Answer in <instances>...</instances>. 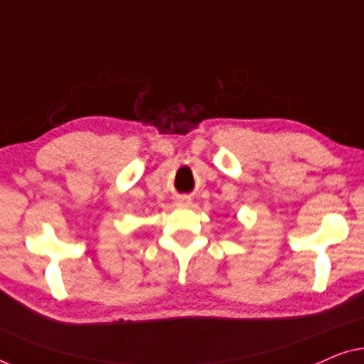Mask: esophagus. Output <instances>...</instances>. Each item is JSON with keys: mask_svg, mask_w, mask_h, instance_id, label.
Wrapping results in <instances>:
<instances>
[{"mask_svg": "<svg viewBox=\"0 0 364 364\" xmlns=\"http://www.w3.org/2000/svg\"><path fill=\"white\" fill-rule=\"evenodd\" d=\"M177 203H178V205H188V203H191V198L186 197V196H182V197L177 198Z\"/></svg>", "mask_w": 364, "mask_h": 364, "instance_id": "34e87169", "label": "esophagus"}]
</instances>
